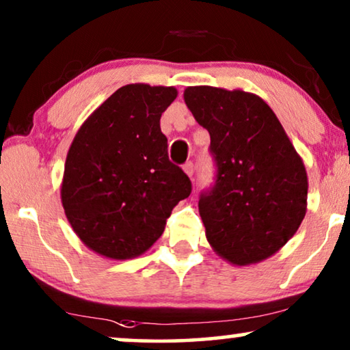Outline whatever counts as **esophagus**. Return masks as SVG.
<instances>
[{
    "label": "esophagus",
    "mask_w": 350,
    "mask_h": 350,
    "mask_svg": "<svg viewBox=\"0 0 350 350\" xmlns=\"http://www.w3.org/2000/svg\"><path fill=\"white\" fill-rule=\"evenodd\" d=\"M183 170L188 176H193V174H194V164H193V162L191 161L186 162V164L183 165Z\"/></svg>",
    "instance_id": "obj_1"
}]
</instances>
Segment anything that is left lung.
Returning <instances> with one entry per match:
<instances>
[{
    "label": "left lung",
    "mask_w": 350,
    "mask_h": 350,
    "mask_svg": "<svg viewBox=\"0 0 350 350\" xmlns=\"http://www.w3.org/2000/svg\"><path fill=\"white\" fill-rule=\"evenodd\" d=\"M185 103L211 135L214 188L199 199L212 249L231 265L265 260L307 212V172L278 117L257 94L188 86Z\"/></svg>",
    "instance_id": "8db88e82"
}]
</instances>
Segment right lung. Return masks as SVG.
I'll list each match as a JSON object with an SVG mask.
<instances>
[{"instance_id": "right-lung-1", "label": "right lung", "mask_w": 350, "mask_h": 350, "mask_svg": "<svg viewBox=\"0 0 350 350\" xmlns=\"http://www.w3.org/2000/svg\"><path fill=\"white\" fill-rule=\"evenodd\" d=\"M174 86L125 85L77 131L67 152L61 201L75 234L99 256H142L164 233L191 181L167 154L161 116Z\"/></svg>"}]
</instances>
